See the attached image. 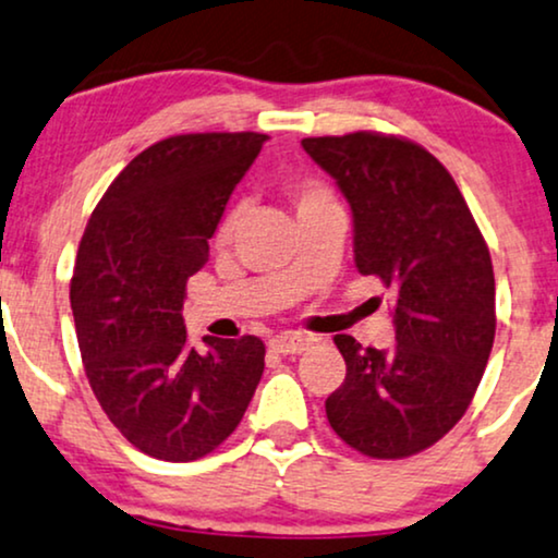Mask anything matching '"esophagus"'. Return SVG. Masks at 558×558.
<instances>
[{"mask_svg": "<svg viewBox=\"0 0 558 558\" xmlns=\"http://www.w3.org/2000/svg\"><path fill=\"white\" fill-rule=\"evenodd\" d=\"M270 344L275 352H280V355H299V352L312 348L314 337L301 335V331H283V335L272 337Z\"/></svg>", "mask_w": 558, "mask_h": 558, "instance_id": "obj_1", "label": "esophagus"}]
</instances>
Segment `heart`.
Returning <instances> with one entry per match:
<instances>
[{
    "mask_svg": "<svg viewBox=\"0 0 558 558\" xmlns=\"http://www.w3.org/2000/svg\"><path fill=\"white\" fill-rule=\"evenodd\" d=\"M286 193H288V201L293 203L295 214H303V210H312V208L327 206V203H335L331 201L329 190L316 180L288 182ZM236 221H239V210H231V214L223 218L221 229H218V242H229V236L234 234V229H236Z\"/></svg>",
    "mask_w": 558,
    "mask_h": 558,
    "instance_id": "heart-1",
    "label": "heart"
}]
</instances>
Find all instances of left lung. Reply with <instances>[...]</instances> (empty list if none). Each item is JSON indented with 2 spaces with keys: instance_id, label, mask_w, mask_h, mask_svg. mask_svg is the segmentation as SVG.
Segmentation results:
<instances>
[{
  "instance_id": "1",
  "label": "left lung",
  "mask_w": 558,
  "mask_h": 558,
  "mask_svg": "<svg viewBox=\"0 0 558 558\" xmlns=\"http://www.w3.org/2000/svg\"><path fill=\"white\" fill-rule=\"evenodd\" d=\"M301 146L350 203L357 272L397 299L391 350L335 337L348 373L327 420L363 456H414L463 417L484 376L497 327L489 250L448 169L412 141L357 131Z\"/></svg>"
}]
</instances>
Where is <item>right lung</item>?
Instances as JSON below:
<instances>
[{
    "label": "right lung",
    "instance_id": "right-lung-1",
    "mask_svg": "<svg viewBox=\"0 0 558 558\" xmlns=\"http://www.w3.org/2000/svg\"><path fill=\"white\" fill-rule=\"evenodd\" d=\"M265 133H187L141 151L92 210L72 312L84 373L112 425L159 461L185 463L242 422L265 371L259 337L187 342L182 303L208 239Z\"/></svg>",
    "mask_w": 558,
    "mask_h": 558
}]
</instances>
